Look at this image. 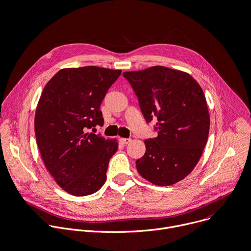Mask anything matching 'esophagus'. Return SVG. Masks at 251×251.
I'll use <instances>...</instances> for the list:
<instances>
[{"label":"esophagus","mask_w":251,"mask_h":251,"mask_svg":"<svg viewBox=\"0 0 251 251\" xmlns=\"http://www.w3.org/2000/svg\"><path fill=\"white\" fill-rule=\"evenodd\" d=\"M131 142V139H127V138H120V143L123 145H127Z\"/></svg>","instance_id":"34e87169"}]
</instances>
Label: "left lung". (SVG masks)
Here are the masks:
<instances>
[{"instance_id":"8db88e82","label":"left lung","mask_w":251,"mask_h":251,"mask_svg":"<svg viewBox=\"0 0 251 251\" xmlns=\"http://www.w3.org/2000/svg\"><path fill=\"white\" fill-rule=\"evenodd\" d=\"M123 76L147 122L157 119V137L145 141L146 152L136 161L139 174L156 186L180 182L197 166L208 139L210 115L201 87L189 73L160 65Z\"/></svg>"}]
</instances>
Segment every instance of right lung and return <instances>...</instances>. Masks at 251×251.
I'll return each mask as SVG.
<instances>
[{"label": "right lung", "mask_w": 251, "mask_h": 251, "mask_svg": "<svg viewBox=\"0 0 251 251\" xmlns=\"http://www.w3.org/2000/svg\"><path fill=\"white\" fill-rule=\"evenodd\" d=\"M120 74L99 66L62 68L39 99L34 127L42 160L55 183L72 196L92 195L105 183L117 140L86 131L103 124L100 106Z\"/></svg>", "instance_id": "obj_1"}]
</instances>
